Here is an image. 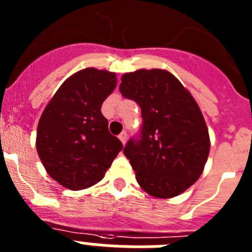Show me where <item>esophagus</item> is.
Returning a JSON list of instances; mask_svg holds the SVG:
<instances>
[{
    "label": "esophagus",
    "mask_w": 252,
    "mask_h": 252,
    "mask_svg": "<svg viewBox=\"0 0 252 252\" xmlns=\"http://www.w3.org/2000/svg\"><path fill=\"white\" fill-rule=\"evenodd\" d=\"M119 139L121 140V142L125 145V144H126V140H127V132H126V131H124V132L120 133Z\"/></svg>",
    "instance_id": "34e87169"
}]
</instances>
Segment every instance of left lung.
I'll list each match as a JSON object with an SVG mask.
<instances>
[{
    "mask_svg": "<svg viewBox=\"0 0 252 252\" xmlns=\"http://www.w3.org/2000/svg\"><path fill=\"white\" fill-rule=\"evenodd\" d=\"M121 81V94L141 108L140 135L124 149L137 183L153 197L182 194L203 173L211 148L197 102L162 69L125 73Z\"/></svg>",
    "mask_w": 252,
    "mask_h": 252,
    "instance_id": "left-lung-1",
    "label": "left lung"
}]
</instances>
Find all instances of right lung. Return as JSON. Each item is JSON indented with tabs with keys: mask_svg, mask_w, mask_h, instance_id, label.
I'll return each mask as SVG.
<instances>
[{
	"mask_svg": "<svg viewBox=\"0 0 252 252\" xmlns=\"http://www.w3.org/2000/svg\"><path fill=\"white\" fill-rule=\"evenodd\" d=\"M116 84L115 73L79 70L59 87L40 117L37 154L48 174L65 188L81 190L98 183L124 148L101 112Z\"/></svg>",
	"mask_w": 252,
	"mask_h": 252,
	"instance_id": "obj_1",
	"label": "right lung"
}]
</instances>
